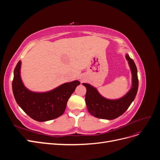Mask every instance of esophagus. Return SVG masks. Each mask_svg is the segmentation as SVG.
<instances>
[{"label": "esophagus", "instance_id": "esophagus-1", "mask_svg": "<svg viewBox=\"0 0 160 160\" xmlns=\"http://www.w3.org/2000/svg\"><path fill=\"white\" fill-rule=\"evenodd\" d=\"M80 79H81V82H83V81L85 80V79H84V78H83V77H82V78H81Z\"/></svg>", "mask_w": 160, "mask_h": 160}]
</instances>
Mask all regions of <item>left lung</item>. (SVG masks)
Segmentation results:
<instances>
[{"label": "left lung", "instance_id": "8db88e82", "mask_svg": "<svg viewBox=\"0 0 160 160\" xmlns=\"http://www.w3.org/2000/svg\"><path fill=\"white\" fill-rule=\"evenodd\" d=\"M125 59L128 61L132 72V87L122 98L115 99L105 98L93 85L82 83L87 89L85 102L91 115L99 119H114L123 114L133 101L138 89V70L133 60L131 59L128 53L125 54Z\"/></svg>", "mask_w": 160, "mask_h": 160}]
</instances>
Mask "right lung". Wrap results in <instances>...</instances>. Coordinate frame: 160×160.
I'll list each match as a JSON object with an SVG mask.
<instances>
[{
    "instance_id": "1",
    "label": "right lung",
    "mask_w": 160,
    "mask_h": 160,
    "mask_svg": "<svg viewBox=\"0 0 160 160\" xmlns=\"http://www.w3.org/2000/svg\"><path fill=\"white\" fill-rule=\"evenodd\" d=\"M21 61L14 71L12 92L17 104L30 118L37 122L56 119L65 112L67 101L73 93L78 80L62 84L45 92H35L27 89L21 76Z\"/></svg>"
}]
</instances>
